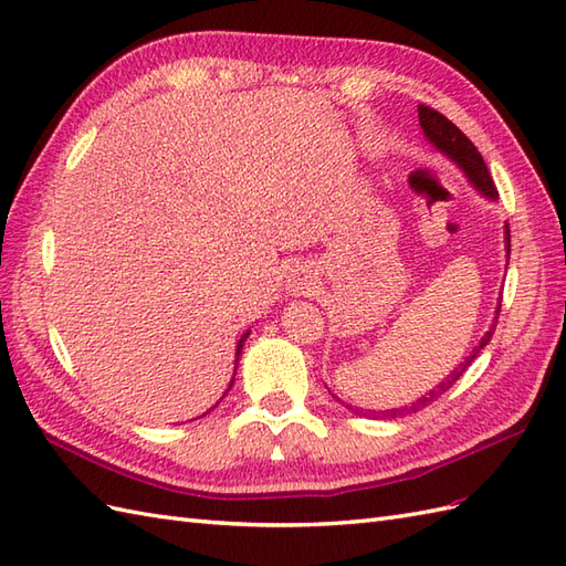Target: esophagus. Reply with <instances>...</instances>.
<instances>
[{"instance_id": "34e87169", "label": "esophagus", "mask_w": 566, "mask_h": 566, "mask_svg": "<svg viewBox=\"0 0 566 566\" xmlns=\"http://www.w3.org/2000/svg\"><path fill=\"white\" fill-rule=\"evenodd\" d=\"M315 280H313V272L306 268V265H296L292 270V274L286 277V289L292 292L294 296H301V294H311Z\"/></svg>"}]
</instances>
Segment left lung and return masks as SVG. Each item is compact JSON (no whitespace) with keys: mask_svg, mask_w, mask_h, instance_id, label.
Instances as JSON below:
<instances>
[{"mask_svg":"<svg viewBox=\"0 0 566 566\" xmlns=\"http://www.w3.org/2000/svg\"><path fill=\"white\" fill-rule=\"evenodd\" d=\"M418 122H421V128H423V134H426V138L434 145V148H438L440 153H444L449 159H454V163L467 171V177H469V181L478 188V191H481L483 196H488L490 200H495L497 198V188H495V184H492V177H490V171H488V167H485V163H483V155L478 153V148L475 145L469 140V136L461 132L459 126H454L452 122H449L444 114H440L438 109H432V107H428V105H418ZM504 243H506V253L512 251V237H510V224H506V229H504ZM497 315H500V308H497ZM495 325H497V317H495ZM495 325H492L488 332H485V337L481 339V344L475 346L473 349V354L463 360V364L457 368V370H452L447 375V378L434 387V389H430V392H426L421 399H416L413 403H409V407H401V409H387V411H368V416H373V418H401V416H407V413H416V411H421V409H426L428 403H432L434 399H438L440 395H444L449 387H452L461 375H463V370H467L469 366H471V360L475 358V354L483 349V346L490 342V337H492V332H495ZM356 413H364V409H354ZM366 416V413H364Z\"/></svg>","mask_w":566,"mask_h":566,"instance_id":"8db88e82","label":"left lung"}]
</instances>
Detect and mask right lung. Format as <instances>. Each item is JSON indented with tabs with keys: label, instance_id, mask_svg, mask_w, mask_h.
I'll use <instances>...</instances> for the list:
<instances>
[{
	"label": "right lung",
	"instance_id": "1",
	"mask_svg": "<svg viewBox=\"0 0 566 566\" xmlns=\"http://www.w3.org/2000/svg\"><path fill=\"white\" fill-rule=\"evenodd\" d=\"M249 335H251V329H245L243 335H241V339H239V344H237V364H239V356H241V349H243V342L249 339ZM231 385H234V378H231V382H229V389H231ZM229 389H227V392H229ZM227 392H224V395H227Z\"/></svg>",
	"mask_w": 566,
	"mask_h": 566
}]
</instances>
